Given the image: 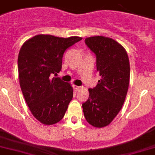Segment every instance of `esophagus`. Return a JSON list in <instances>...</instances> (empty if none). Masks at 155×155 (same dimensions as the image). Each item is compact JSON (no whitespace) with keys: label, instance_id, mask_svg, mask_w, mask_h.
Returning a JSON list of instances; mask_svg holds the SVG:
<instances>
[{"label":"esophagus","instance_id":"34e87169","mask_svg":"<svg viewBox=\"0 0 155 155\" xmlns=\"http://www.w3.org/2000/svg\"><path fill=\"white\" fill-rule=\"evenodd\" d=\"M74 89H75V90H76V91H78V90H79V89H81V88H82V87H81V86H78V85H74Z\"/></svg>","mask_w":155,"mask_h":155}]
</instances>
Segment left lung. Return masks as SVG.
Listing matches in <instances>:
<instances>
[{"mask_svg":"<svg viewBox=\"0 0 155 155\" xmlns=\"http://www.w3.org/2000/svg\"><path fill=\"white\" fill-rule=\"evenodd\" d=\"M85 44L97 57V70L101 78L82 104L85 120L95 127L111 124L122 108L130 81V63L124 47L102 35L88 37Z\"/></svg>","mask_w":155,"mask_h":155,"instance_id":"8db88e82","label":"left lung"}]
</instances>
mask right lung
I'll return each instance as SVG.
<instances>
[{
  "label": "right lung",
  "instance_id": "add662e5",
  "mask_svg": "<svg viewBox=\"0 0 155 155\" xmlns=\"http://www.w3.org/2000/svg\"><path fill=\"white\" fill-rule=\"evenodd\" d=\"M81 39L78 36L37 35L20 48L18 55L20 88L31 114L43 124H54L65 116L73 98V87L58 78H51V75L62 70L65 51Z\"/></svg>",
  "mask_w": 155,
  "mask_h": 155
}]
</instances>
